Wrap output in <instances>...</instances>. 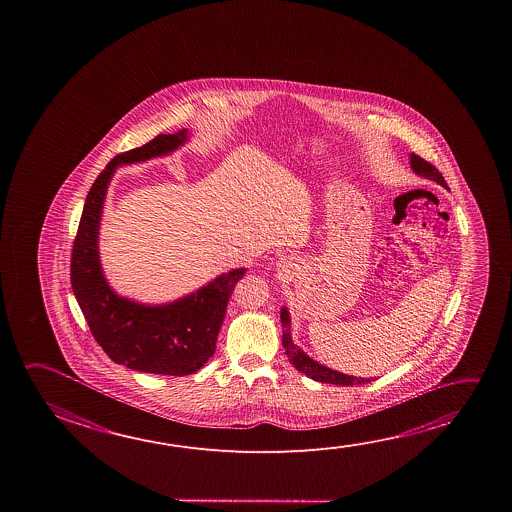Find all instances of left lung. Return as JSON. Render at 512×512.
<instances>
[{"mask_svg":"<svg viewBox=\"0 0 512 512\" xmlns=\"http://www.w3.org/2000/svg\"><path fill=\"white\" fill-rule=\"evenodd\" d=\"M411 168L416 175L427 178L430 182L443 185L444 189H448V184L444 182L443 175L437 171L436 166H432L427 160L421 159L416 153H411ZM280 321L284 327V334H282V344H284L285 355L289 357V362L293 364L294 368L298 369L303 375L316 380V382H325V384H336V386H357V384H368L371 382L369 378L353 377V375H344L339 373L336 369L327 368L323 364L310 359L307 353L303 352L300 346L293 343L291 337V316L289 310L282 307L280 310Z\"/></svg>","mask_w":512,"mask_h":512,"instance_id":"obj_1","label":"left lung"}]
</instances>
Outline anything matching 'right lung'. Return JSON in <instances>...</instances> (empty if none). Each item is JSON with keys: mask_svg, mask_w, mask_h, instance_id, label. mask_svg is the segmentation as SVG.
<instances>
[{"mask_svg": "<svg viewBox=\"0 0 512 512\" xmlns=\"http://www.w3.org/2000/svg\"><path fill=\"white\" fill-rule=\"evenodd\" d=\"M189 141V132L160 134L141 148L121 153L94 180L71 253V287L85 321L103 352L126 368L184 377L216 352L228 298L246 269H232L198 291L162 305L119 296L103 275L98 250L100 219L110 180L119 166L164 157Z\"/></svg>", "mask_w": 512, "mask_h": 512, "instance_id": "obj_1", "label": "right lung"}]
</instances>
